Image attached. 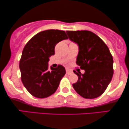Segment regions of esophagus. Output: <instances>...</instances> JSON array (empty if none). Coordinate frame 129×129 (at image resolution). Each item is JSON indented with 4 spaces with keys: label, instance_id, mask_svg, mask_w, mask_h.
Listing matches in <instances>:
<instances>
[{
    "label": "esophagus",
    "instance_id": "34e87169",
    "mask_svg": "<svg viewBox=\"0 0 129 129\" xmlns=\"http://www.w3.org/2000/svg\"><path fill=\"white\" fill-rule=\"evenodd\" d=\"M66 72H67V74L68 75L73 74V73L72 70H70V69H66Z\"/></svg>",
    "mask_w": 129,
    "mask_h": 129
}]
</instances>
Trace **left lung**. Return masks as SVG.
Instances as JSON below:
<instances>
[{
	"instance_id": "8db88e82",
	"label": "left lung",
	"mask_w": 129,
	"mask_h": 129,
	"mask_svg": "<svg viewBox=\"0 0 129 129\" xmlns=\"http://www.w3.org/2000/svg\"><path fill=\"white\" fill-rule=\"evenodd\" d=\"M71 41L79 45L76 63L84 74L79 71L78 81L73 84L74 90L86 99L99 97L105 92L113 76V58L103 40L87 30L67 31Z\"/></svg>"
}]
</instances>
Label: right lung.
<instances>
[{"label": "right lung", "instance_id": "add662e5", "mask_svg": "<svg viewBox=\"0 0 129 129\" xmlns=\"http://www.w3.org/2000/svg\"><path fill=\"white\" fill-rule=\"evenodd\" d=\"M65 39L68 37L64 31L48 30L36 35L24 47L19 61L21 79L33 96L45 98L58 89L66 69L61 65L49 69L48 62L56 44Z\"/></svg>", "mask_w": 129, "mask_h": 129}]
</instances>
